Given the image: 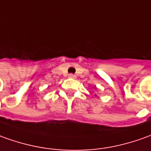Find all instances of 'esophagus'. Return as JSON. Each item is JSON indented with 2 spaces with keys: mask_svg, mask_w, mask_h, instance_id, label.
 Returning a JSON list of instances; mask_svg holds the SVG:
<instances>
[{
  "mask_svg": "<svg viewBox=\"0 0 151 151\" xmlns=\"http://www.w3.org/2000/svg\"><path fill=\"white\" fill-rule=\"evenodd\" d=\"M68 77H69V78H72V79H76V76L75 75H73V74H69Z\"/></svg>",
  "mask_w": 151,
  "mask_h": 151,
  "instance_id": "esophagus-1",
  "label": "esophagus"
}]
</instances>
